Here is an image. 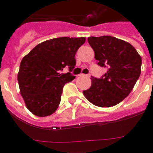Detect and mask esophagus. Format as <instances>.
I'll return each mask as SVG.
<instances>
[{"label": "esophagus", "mask_w": 153, "mask_h": 153, "mask_svg": "<svg viewBox=\"0 0 153 153\" xmlns=\"http://www.w3.org/2000/svg\"><path fill=\"white\" fill-rule=\"evenodd\" d=\"M79 77H86V78H89L90 77V75L89 74H80L79 75Z\"/></svg>", "instance_id": "obj_1"}]
</instances>
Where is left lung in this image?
<instances>
[{"instance_id": "1", "label": "left lung", "mask_w": 153, "mask_h": 153, "mask_svg": "<svg viewBox=\"0 0 153 153\" xmlns=\"http://www.w3.org/2000/svg\"><path fill=\"white\" fill-rule=\"evenodd\" d=\"M98 65L107 67L100 79L91 76V86L83 91L87 100L99 107H111L129 94L141 71V58L129 43L109 36L89 37Z\"/></svg>"}]
</instances>
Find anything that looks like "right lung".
Instances as JSON below:
<instances>
[{
	"label": "right lung",
	"instance_id": "obj_1",
	"mask_svg": "<svg viewBox=\"0 0 153 153\" xmlns=\"http://www.w3.org/2000/svg\"><path fill=\"white\" fill-rule=\"evenodd\" d=\"M85 41V37L48 39L22 59L18 83L26 106L36 116H49L57 109L63 86L75 79L71 73L76 64L74 56ZM65 67L70 72L60 74Z\"/></svg>",
	"mask_w": 153,
	"mask_h": 153
}]
</instances>
